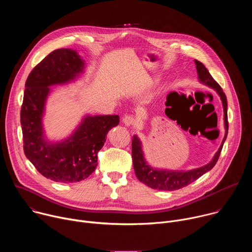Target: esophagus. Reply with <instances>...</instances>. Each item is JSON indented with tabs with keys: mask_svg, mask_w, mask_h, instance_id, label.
<instances>
[{
	"mask_svg": "<svg viewBox=\"0 0 252 252\" xmlns=\"http://www.w3.org/2000/svg\"><path fill=\"white\" fill-rule=\"evenodd\" d=\"M123 123L125 126H133L134 123H135V120L133 117L131 116H125L124 119H123Z\"/></svg>",
	"mask_w": 252,
	"mask_h": 252,
	"instance_id": "34e87169",
	"label": "esophagus"
}]
</instances>
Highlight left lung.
Listing matches in <instances>:
<instances>
[{
  "mask_svg": "<svg viewBox=\"0 0 252 252\" xmlns=\"http://www.w3.org/2000/svg\"><path fill=\"white\" fill-rule=\"evenodd\" d=\"M196 64V69L198 74L199 81L217 91V93L220 94L222 105H223V112H224V127H225V135L221 142V146L218 153L215 154L212 160L207 163L204 166H201L199 168H195L189 171H182V170H160L152 167L145 159L143 157V153L141 150V142L139 138L136 135L132 136L131 140V157H132V162H133V168L135 171V175L138 178V181L146 186L158 190H176L179 189H183L194 181L199 178L201 175H203L205 172L209 171L215 163L218 162L224 140L226 139L227 132H228V121H227V100L226 95L223 93L221 87L213 80L211 75L207 68L200 63L199 61H194ZM167 110V109H166ZM165 110V112H166Z\"/></svg>",
  "mask_w": 252,
  "mask_h": 252,
  "instance_id": "8db88e82",
  "label": "left lung"
}]
</instances>
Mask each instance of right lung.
Masks as SVG:
<instances>
[{"instance_id":"right-lung-1","label":"right lung","mask_w":252,"mask_h":252,"mask_svg":"<svg viewBox=\"0 0 252 252\" xmlns=\"http://www.w3.org/2000/svg\"><path fill=\"white\" fill-rule=\"evenodd\" d=\"M84 65L76 51L59 49L32 68L25 85L21 110L24 153L41 174L57 183L89 177L97 165V153L107 132L120 123L118 115L88 116L66 139L54 143L45 139L42 118L49 87L75 80Z\"/></svg>"}]
</instances>
